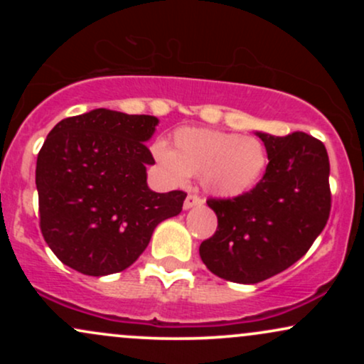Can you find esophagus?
I'll return each instance as SVG.
<instances>
[{
  "instance_id": "esophagus-1",
  "label": "esophagus",
  "mask_w": 364,
  "mask_h": 364,
  "mask_svg": "<svg viewBox=\"0 0 364 364\" xmlns=\"http://www.w3.org/2000/svg\"><path fill=\"white\" fill-rule=\"evenodd\" d=\"M203 203V198L200 195H196V193H190L185 198V203H183V207L186 208H191V207H195V205H202Z\"/></svg>"
}]
</instances>
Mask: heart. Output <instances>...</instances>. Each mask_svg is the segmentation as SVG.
<instances>
[{"mask_svg": "<svg viewBox=\"0 0 364 364\" xmlns=\"http://www.w3.org/2000/svg\"><path fill=\"white\" fill-rule=\"evenodd\" d=\"M154 156L174 181L203 174L208 190L224 196L252 190L267 166L260 140L214 129H179L174 135V150L157 144Z\"/></svg>", "mask_w": 364, "mask_h": 364, "instance_id": "heart-1", "label": "heart"}]
</instances>
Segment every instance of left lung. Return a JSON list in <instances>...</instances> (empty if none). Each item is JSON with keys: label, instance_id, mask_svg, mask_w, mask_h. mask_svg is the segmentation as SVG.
Wrapping results in <instances>:
<instances>
[{"label": "left lung", "instance_id": "1", "mask_svg": "<svg viewBox=\"0 0 364 364\" xmlns=\"http://www.w3.org/2000/svg\"><path fill=\"white\" fill-rule=\"evenodd\" d=\"M269 156L257 186L232 198H208L217 231L200 257L217 277L257 284L289 269L323 231L332 207L325 145L303 132L257 133Z\"/></svg>", "mask_w": 364, "mask_h": 364}]
</instances>
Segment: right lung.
Returning <instances> with one entry per match:
<instances>
[{
  "mask_svg": "<svg viewBox=\"0 0 364 364\" xmlns=\"http://www.w3.org/2000/svg\"><path fill=\"white\" fill-rule=\"evenodd\" d=\"M157 118L94 109L61 119L37 156L39 225L65 265L85 275L128 269L159 223L178 215L186 193H156L145 141Z\"/></svg>",
  "mask_w": 364,
  "mask_h": 364,
  "instance_id": "right-lung-1",
  "label": "right lung"
}]
</instances>
